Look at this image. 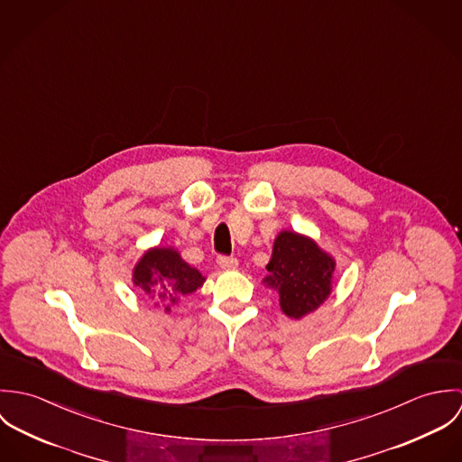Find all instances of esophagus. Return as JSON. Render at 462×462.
<instances>
[{
    "instance_id": "esophagus-1",
    "label": "esophagus",
    "mask_w": 462,
    "mask_h": 462,
    "mask_svg": "<svg viewBox=\"0 0 462 462\" xmlns=\"http://www.w3.org/2000/svg\"><path fill=\"white\" fill-rule=\"evenodd\" d=\"M217 263H218L220 268H226V270H233V268H236V266H238L236 258H233V256H218Z\"/></svg>"
}]
</instances>
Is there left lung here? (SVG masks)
Here are the masks:
<instances>
[{"label": "left lung", "instance_id": "left-lung-1", "mask_svg": "<svg viewBox=\"0 0 462 462\" xmlns=\"http://www.w3.org/2000/svg\"><path fill=\"white\" fill-rule=\"evenodd\" d=\"M334 266L332 256L315 240L293 231H281L273 242L263 282L277 290L282 313L299 320L329 297Z\"/></svg>", "mask_w": 462, "mask_h": 462}]
</instances>
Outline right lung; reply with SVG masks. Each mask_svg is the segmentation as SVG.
Returning a JSON list of instances; mask_svg holds the SVG:
<instances>
[{
  "mask_svg": "<svg viewBox=\"0 0 462 462\" xmlns=\"http://www.w3.org/2000/svg\"><path fill=\"white\" fill-rule=\"evenodd\" d=\"M202 282L204 277L198 268L187 263L172 247L149 249L133 268V284L151 295L156 304H163L167 313Z\"/></svg>",
  "mask_w": 462,
  "mask_h": 462,
  "instance_id": "1",
  "label": "right lung"
}]
</instances>
